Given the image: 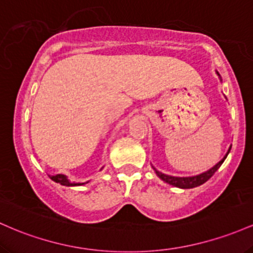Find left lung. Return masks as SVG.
Returning <instances> with one entry per match:
<instances>
[{
  "label": "left lung",
  "mask_w": 253,
  "mask_h": 253,
  "mask_svg": "<svg viewBox=\"0 0 253 253\" xmlns=\"http://www.w3.org/2000/svg\"><path fill=\"white\" fill-rule=\"evenodd\" d=\"M216 74H217L218 79H220V81H222L220 74H218L217 72H216ZM231 148L232 147H229L225 157L221 159V160L218 161L215 166H212L211 169H208V171L200 173V174H197V175H191V177H174V175L165 174V173L158 171L154 166H153V169H154L155 173H157V175L160 178L161 180H164L165 183L169 184V185H173V186H175V188H179V189H192V188H196V186L202 185V184L206 183L207 180L211 179L212 175H214V173L216 172L218 169H220V166L223 164V161L226 160L227 155H228L229 152H231Z\"/></svg>",
  "instance_id": "8db88e82"
}]
</instances>
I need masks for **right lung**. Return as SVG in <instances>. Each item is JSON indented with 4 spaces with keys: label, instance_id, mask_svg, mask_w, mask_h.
Wrapping results in <instances>:
<instances>
[{
    "label": "right lung",
    "instance_id": "add662e5",
    "mask_svg": "<svg viewBox=\"0 0 253 253\" xmlns=\"http://www.w3.org/2000/svg\"><path fill=\"white\" fill-rule=\"evenodd\" d=\"M50 178L53 181H56V183H59L61 185H64V186H80V185H84V184L88 183V181H86V183H74V181H70L69 179H68V177L65 174L50 175Z\"/></svg>",
    "mask_w": 253,
    "mask_h": 253
}]
</instances>
